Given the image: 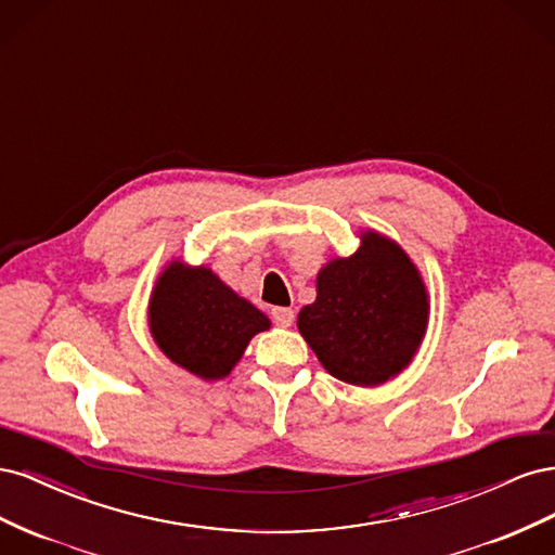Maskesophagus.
<instances>
[{
	"mask_svg": "<svg viewBox=\"0 0 555 555\" xmlns=\"http://www.w3.org/2000/svg\"><path fill=\"white\" fill-rule=\"evenodd\" d=\"M271 317H273V322L278 324V326H292L294 324V310L292 308H273L271 310Z\"/></svg>",
	"mask_w": 555,
	"mask_h": 555,
	"instance_id": "1",
	"label": "esophagus"
}]
</instances>
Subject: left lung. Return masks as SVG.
<instances>
[{
	"mask_svg": "<svg viewBox=\"0 0 555 555\" xmlns=\"http://www.w3.org/2000/svg\"><path fill=\"white\" fill-rule=\"evenodd\" d=\"M428 292L398 243L375 231L317 275V300L298 331L326 371L347 384L377 386L405 371L428 326Z\"/></svg>",
	"mask_w": 555,
	"mask_h": 555,
	"instance_id": "obj_1",
	"label": "left lung"
}]
</instances>
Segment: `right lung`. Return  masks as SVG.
Listing matches in <instances>:
<instances>
[{
  "mask_svg": "<svg viewBox=\"0 0 555 555\" xmlns=\"http://www.w3.org/2000/svg\"><path fill=\"white\" fill-rule=\"evenodd\" d=\"M157 347L201 379H222L268 317L217 278L206 266L171 261L157 278L147 308Z\"/></svg>",
  "mask_w": 555,
  "mask_h": 555,
  "instance_id": "add662e5",
  "label": "right lung"
}]
</instances>
